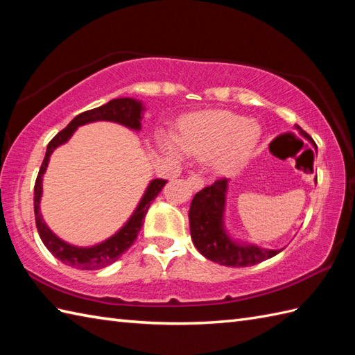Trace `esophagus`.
I'll list each match as a JSON object with an SVG mask.
<instances>
[{"label":"esophagus","mask_w":355,"mask_h":355,"mask_svg":"<svg viewBox=\"0 0 355 355\" xmlns=\"http://www.w3.org/2000/svg\"><path fill=\"white\" fill-rule=\"evenodd\" d=\"M188 182L193 187V190H200V188H203V179L199 175H196V173H190Z\"/></svg>","instance_id":"esophagus-1"}]
</instances>
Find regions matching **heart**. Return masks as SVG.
<instances>
[{
	"label": "heart",
	"mask_w": 355,
	"mask_h": 355,
	"mask_svg": "<svg viewBox=\"0 0 355 355\" xmlns=\"http://www.w3.org/2000/svg\"><path fill=\"white\" fill-rule=\"evenodd\" d=\"M259 138V129L246 118L226 111H211L188 116L180 124L178 143L164 137L161 146L171 156L180 157V148L190 156L208 159L217 156L218 170L240 165Z\"/></svg>",
	"instance_id": "1"
}]
</instances>
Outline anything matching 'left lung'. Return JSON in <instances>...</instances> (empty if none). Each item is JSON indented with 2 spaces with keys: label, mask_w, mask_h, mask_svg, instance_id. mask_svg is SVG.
<instances>
[{
  "label": "left lung",
  "mask_w": 355,
  "mask_h": 355,
  "mask_svg": "<svg viewBox=\"0 0 355 355\" xmlns=\"http://www.w3.org/2000/svg\"><path fill=\"white\" fill-rule=\"evenodd\" d=\"M295 128L304 138L314 146H318L306 133L296 124ZM227 179H218L209 187H205L194 196L190 212V231L194 246L200 254L227 267H248L264 259L275 257L282 250L258 248L257 244L235 241L225 230V207H226Z\"/></svg>",
  "instance_id": "8db88e82"
}]
</instances>
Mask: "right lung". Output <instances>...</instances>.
Returning a JSON list of instances; mask_svg holds the SVG:
<instances>
[{
    "label": "right lung",
    "instance_id": "right-lung-1",
    "mask_svg": "<svg viewBox=\"0 0 355 355\" xmlns=\"http://www.w3.org/2000/svg\"><path fill=\"white\" fill-rule=\"evenodd\" d=\"M144 106L141 101L135 98H114L107 101L106 105L91 109L78 114L73 121H71L64 130H60L56 137H54L49 146H46V153L39 170V175L36 178L35 184V218H36V227L39 232L45 248L49 249L51 254L56 257L59 261H62L67 266L76 267L80 270H97L101 267H106L109 264L115 263L125 250H128L133 243H135L138 232L143 226V220L147 214L150 203L156 198L159 191L167 184L165 179H153L150 184L146 188V193L141 198L137 209L133 211V214L129 217L128 222L124 223L120 231H116L112 237L101 241L98 244H94L89 248H80L69 244L64 240H60L56 234H54L46 223L44 222L41 214V198H42V176L49 167V161L51 153L62 144H65L67 141L73 137V133L83 124L94 123V121H112L121 125H125L132 130L141 129V120H143Z\"/></svg>",
    "mask_w": 355,
    "mask_h": 355
}]
</instances>
